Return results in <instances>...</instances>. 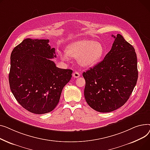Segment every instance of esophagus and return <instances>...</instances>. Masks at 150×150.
<instances>
[{"mask_svg":"<svg viewBox=\"0 0 150 150\" xmlns=\"http://www.w3.org/2000/svg\"><path fill=\"white\" fill-rule=\"evenodd\" d=\"M73 76L74 78H78L79 77H80V74H79V73L77 72V71H75V72L73 73Z\"/></svg>","mask_w":150,"mask_h":150,"instance_id":"obj_1","label":"esophagus"}]
</instances>
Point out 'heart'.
Instances as JSON below:
<instances>
[{
	"instance_id": "obj_1",
	"label": "heart",
	"mask_w": 150,
	"mask_h": 150,
	"mask_svg": "<svg viewBox=\"0 0 150 150\" xmlns=\"http://www.w3.org/2000/svg\"><path fill=\"white\" fill-rule=\"evenodd\" d=\"M103 53L104 49L100 43L82 40L69 44L67 47V52H60L59 55L64 60H67L69 56L79 58V62L82 66L89 67L98 63Z\"/></svg>"
}]
</instances>
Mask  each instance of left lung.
I'll use <instances>...</instances> for the list:
<instances>
[{
  "mask_svg": "<svg viewBox=\"0 0 150 150\" xmlns=\"http://www.w3.org/2000/svg\"><path fill=\"white\" fill-rule=\"evenodd\" d=\"M112 36L114 43L104 59L82 74L86 82L85 100L91 108L101 112H111L123 106L138 78L134 47L119 34Z\"/></svg>",
  "mask_w": 150,
  "mask_h": 150,
  "instance_id": "1",
  "label": "left lung"
}]
</instances>
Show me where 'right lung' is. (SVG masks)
I'll return each instance as SVG.
<instances>
[{
	"instance_id": "add662e5",
	"label": "right lung",
	"mask_w": 150,
	"mask_h": 150,
	"mask_svg": "<svg viewBox=\"0 0 150 150\" xmlns=\"http://www.w3.org/2000/svg\"><path fill=\"white\" fill-rule=\"evenodd\" d=\"M48 39L27 38L11 54L9 83L17 101L28 111L42 114L53 110L73 71L56 67Z\"/></svg>"
}]
</instances>
